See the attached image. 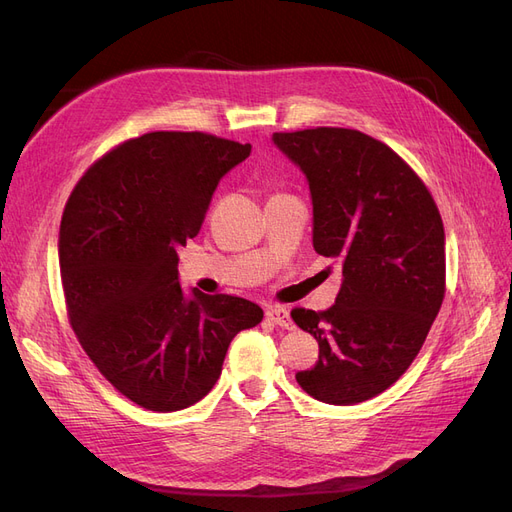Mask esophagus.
I'll use <instances>...</instances> for the list:
<instances>
[{"mask_svg":"<svg viewBox=\"0 0 512 512\" xmlns=\"http://www.w3.org/2000/svg\"><path fill=\"white\" fill-rule=\"evenodd\" d=\"M267 320L277 324V327H282V329H292L294 327V322H292L290 312L286 307H269L267 309Z\"/></svg>","mask_w":512,"mask_h":512,"instance_id":"obj_1","label":"esophagus"}]
</instances>
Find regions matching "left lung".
Instances as JSON below:
<instances>
[{
    "instance_id": "obj_1",
    "label": "left lung",
    "mask_w": 512,
    "mask_h": 512,
    "mask_svg": "<svg viewBox=\"0 0 512 512\" xmlns=\"http://www.w3.org/2000/svg\"><path fill=\"white\" fill-rule=\"evenodd\" d=\"M273 143L309 183L314 250L342 262L344 273L327 312L292 309L320 348L297 382L324 404H361L404 376L440 312V211L414 170L359 130L275 132Z\"/></svg>"
}]
</instances>
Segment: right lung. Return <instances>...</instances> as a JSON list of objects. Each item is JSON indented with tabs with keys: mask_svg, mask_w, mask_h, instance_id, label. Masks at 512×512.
<instances>
[{
	"mask_svg": "<svg viewBox=\"0 0 512 512\" xmlns=\"http://www.w3.org/2000/svg\"><path fill=\"white\" fill-rule=\"evenodd\" d=\"M250 151L205 132H149L108 151L68 198L59 271L70 324L100 374L141 408L203 399L232 337L262 320L247 299L185 294L177 271L220 179Z\"/></svg>",
	"mask_w": 512,
	"mask_h": 512,
	"instance_id": "1",
	"label": "right lung"
}]
</instances>
